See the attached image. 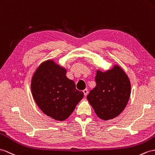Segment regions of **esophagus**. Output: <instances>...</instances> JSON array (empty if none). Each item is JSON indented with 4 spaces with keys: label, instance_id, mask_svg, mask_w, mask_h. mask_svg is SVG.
Wrapping results in <instances>:
<instances>
[{
    "label": "esophagus",
    "instance_id": "obj_1",
    "mask_svg": "<svg viewBox=\"0 0 155 155\" xmlns=\"http://www.w3.org/2000/svg\"><path fill=\"white\" fill-rule=\"evenodd\" d=\"M83 92H84V95H85V96H87V94H88V90H87V89H84V91H83Z\"/></svg>",
    "mask_w": 155,
    "mask_h": 155
}]
</instances>
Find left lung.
I'll use <instances>...</instances> for the list:
<instances>
[{"mask_svg": "<svg viewBox=\"0 0 155 155\" xmlns=\"http://www.w3.org/2000/svg\"><path fill=\"white\" fill-rule=\"evenodd\" d=\"M96 87L87 96L95 114L108 120L121 114L130 97L131 84L125 71L118 64L106 71L97 70Z\"/></svg>", "mask_w": 155, "mask_h": 155, "instance_id": "8db88e82", "label": "left lung"}]
</instances>
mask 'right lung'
<instances>
[{
	"label": "right lung",
	"instance_id": "add662e5",
	"mask_svg": "<svg viewBox=\"0 0 155 155\" xmlns=\"http://www.w3.org/2000/svg\"><path fill=\"white\" fill-rule=\"evenodd\" d=\"M66 75L65 68L48 60L38 66L31 78V93L37 106L57 121L68 118L84 97V93L75 89L74 81Z\"/></svg>",
	"mask_w": 155,
	"mask_h": 155
}]
</instances>
